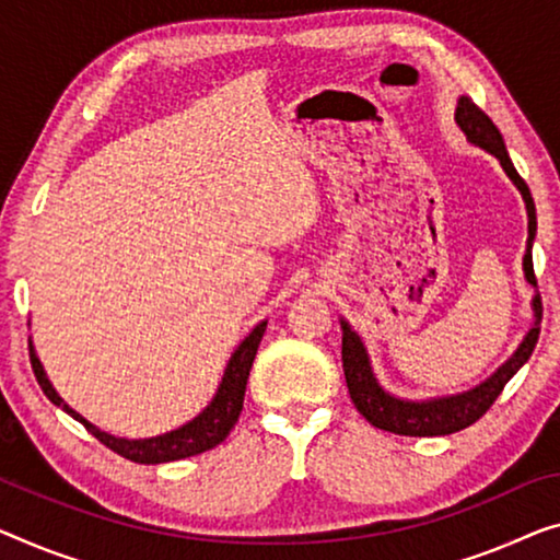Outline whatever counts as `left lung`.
I'll use <instances>...</instances> for the list:
<instances>
[{
	"mask_svg": "<svg viewBox=\"0 0 560 560\" xmlns=\"http://www.w3.org/2000/svg\"><path fill=\"white\" fill-rule=\"evenodd\" d=\"M455 122L460 125V130L467 136L472 145H480L488 150L490 155H495L508 178L513 180V186L521 190L525 200V211H528V244H525L523 256V273L525 281L530 287H536V273H533V238H536V203L525 180L515 171V165L508 155L503 136L495 128V122L472 103L470 97L457 100ZM533 327L525 334L521 347L515 349L511 360L503 366H498L495 374H490L486 382H480L478 387L460 392V395L450 397H432V399H402L389 395V392L380 385L374 377L370 354L362 345L360 334H357L349 322L339 319L341 324V366H345V377L349 387V397L360 415L374 428L395 432V435H410V438H438V435H453L470 428L472 422H478L482 415L490 410V405L495 402L500 392L508 385V380L513 377L521 366L530 360L533 349L538 345L540 334V319H544V304L540 296H533Z\"/></svg>",
	"mask_w": 560,
	"mask_h": 560,
	"instance_id": "left-lung-1",
	"label": "left lung"
}]
</instances>
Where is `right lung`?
<instances>
[{"mask_svg": "<svg viewBox=\"0 0 560 560\" xmlns=\"http://www.w3.org/2000/svg\"><path fill=\"white\" fill-rule=\"evenodd\" d=\"M264 331H266V322L256 324L254 331L248 334V337L236 347V352H233L229 360L226 372H223L221 385H219V389H215V397L211 399V405H208L203 412L194 417V420L186 422L178 430H171V432H165V435L145 438V440H128V438L107 435V432L95 428L93 422H88L80 412H74L72 407L67 405L60 395H57L52 382L47 380L45 366H42V362L37 360V352H35V347H32V341H30V362H32V370H35L39 387L47 395L49 402L62 407L67 415L85 424L88 432H93V435L103 442L105 447H110L113 453L122 455L125 460L158 465V463H173V460H183V457L206 453V450L221 445V442L229 438L231 428L236 424L241 410H244L248 372H252L256 349H258V345H261Z\"/></svg>", "mask_w": 560, "mask_h": 560, "instance_id": "right-lung-1", "label": "right lung"}]
</instances>
